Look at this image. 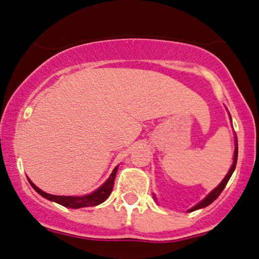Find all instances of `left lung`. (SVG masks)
I'll return each mask as SVG.
<instances>
[{
    "instance_id": "obj_1",
    "label": "left lung",
    "mask_w": 259,
    "mask_h": 259,
    "mask_svg": "<svg viewBox=\"0 0 259 259\" xmlns=\"http://www.w3.org/2000/svg\"><path fill=\"white\" fill-rule=\"evenodd\" d=\"M229 116H230V115H229ZM230 120H232V117H230ZM236 161H238V138H236V136H235V150H234V159H233V165H232V167H230V169H229V171H228L227 176H226V177H224L223 181H222L221 183L218 184V187H217V188H214V189L212 190L211 193H209L208 195L205 197V199L201 200V201H200L199 203H196V205L194 206V207H191V208L188 209L187 212H193V211H196V209H200V208H203V207H206V206L211 205V203L213 202L214 200L217 199V197L221 195V193H222V191H223L224 188H226V185H227V183H228V181H229L230 177H232L233 172L235 171V167H236ZM154 199H155V201H156V197H155V195H154Z\"/></svg>"
}]
</instances>
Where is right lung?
<instances>
[{
  "mask_svg": "<svg viewBox=\"0 0 259 259\" xmlns=\"http://www.w3.org/2000/svg\"><path fill=\"white\" fill-rule=\"evenodd\" d=\"M118 169V165L112 169L111 175L109 176V178L103 183L97 190L92 191L88 195L83 196H60V195H52V194L45 193L44 190H41L39 188L36 187L35 184L30 181L29 183L31 184V187L35 189L41 196H44L45 199L50 200V201L57 202L59 205L64 206V207L68 208H82V207H91V206H97L99 203L104 202L106 199H108L109 195L111 194L112 187H114V181L115 177H116V172Z\"/></svg>",
  "mask_w": 259,
  "mask_h": 259,
  "instance_id": "obj_1",
  "label": "right lung"
}]
</instances>
